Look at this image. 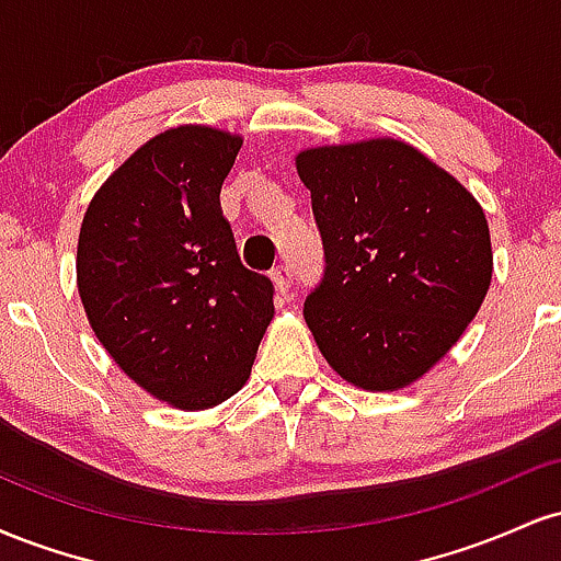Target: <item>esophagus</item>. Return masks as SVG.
<instances>
[{
  "label": "esophagus",
  "instance_id": "esophagus-1",
  "mask_svg": "<svg viewBox=\"0 0 561 561\" xmlns=\"http://www.w3.org/2000/svg\"><path fill=\"white\" fill-rule=\"evenodd\" d=\"M274 285H276V293L279 295H287L289 293V285H293V268L287 266V263H282V266H276L274 272Z\"/></svg>",
  "mask_w": 561,
  "mask_h": 561
}]
</instances>
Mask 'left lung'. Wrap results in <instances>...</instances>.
Instances as JSON below:
<instances>
[{"instance_id": "obj_1", "label": "left lung", "mask_w": 561, "mask_h": 561, "mask_svg": "<svg viewBox=\"0 0 561 561\" xmlns=\"http://www.w3.org/2000/svg\"><path fill=\"white\" fill-rule=\"evenodd\" d=\"M295 163L324 248L321 282L302 302L319 351L364 390L414 382L491 287L478 199L398 139L313 147Z\"/></svg>"}]
</instances>
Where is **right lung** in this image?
I'll return each instance as SVG.
<instances>
[{"mask_svg":"<svg viewBox=\"0 0 561 561\" xmlns=\"http://www.w3.org/2000/svg\"><path fill=\"white\" fill-rule=\"evenodd\" d=\"M242 139L179 126L100 186L79 237L89 324L139 388L197 411L242 388L274 317V282L250 272L221 210Z\"/></svg>","mask_w":561,"mask_h":561,"instance_id":"add662e5","label":"right lung"}]
</instances>
